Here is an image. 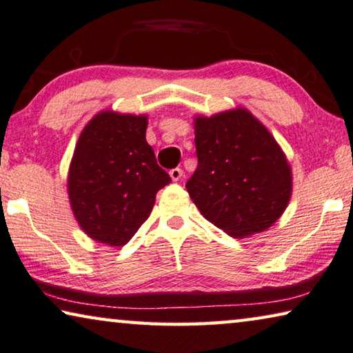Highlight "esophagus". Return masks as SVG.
I'll return each instance as SVG.
<instances>
[{"instance_id": "34e87169", "label": "esophagus", "mask_w": 353, "mask_h": 353, "mask_svg": "<svg viewBox=\"0 0 353 353\" xmlns=\"http://www.w3.org/2000/svg\"><path fill=\"white\" fill-rule=\"evenodd\" d=\"M169 173H170V178L173 181H180L184 176V172H183V169H180V167H175V169H172Z\"/></svg>"}]
</instances>
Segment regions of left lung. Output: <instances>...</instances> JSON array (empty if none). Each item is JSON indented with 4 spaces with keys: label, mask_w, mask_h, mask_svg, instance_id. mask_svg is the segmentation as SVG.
Here are the masks:
<instances>
[{
    "label": "left lung",
    "mask_w": 353,
    "mask_h": 353,
    "mask_svg": "<svg viewBox=\"0 0 353 353\" xmlns=\"http://www.w3.org/2000/svg\"><path fill=\"white\" fill-rule=\"evenodd\" d=\"M199 165L186 183L201 214L231 238L261 233L290 203L292 173L268 128L247 109L195 117Z\"/></svg>",
    "instance_id": "left-lung-1"
}]
</instances>
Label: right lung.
<instances>
[{
    "label": "right lung",
    "mask_w": 353,
    "mask_h": 353,
    "mask_svg": "<svg viewBox=\"0 0 353 353\" xmlns=\"http://www.w3.org/2000/svg\"><path fill=\"white\" fill-rule=\"evenodd\" d=\"M145 115L97 114L81 132L68 170V199L79 227L94 241L122 247L172 180L145 139Z\"/></svg>",
    "instance_id": "add662e5"
}]
</instances>
